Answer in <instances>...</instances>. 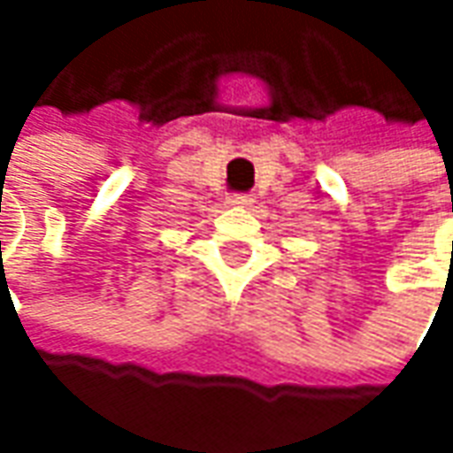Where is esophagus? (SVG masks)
Listing matches in <instances>:
<instances>
[{"mask_svg": "<svg viewBox=\"0 0 453 453\" xmlns=\"http://www.w3.org/2000/svg\"><path fill=\"white\" fill-rule=\"evenodd\" d=\"M229 203H234V206H250V203H254V196L252 194H232Z\"/></svg>", "mask_w": 453, "mask_h": 453, "instance_id": "obj_1", "label": "esophagus"}]
</instances>
